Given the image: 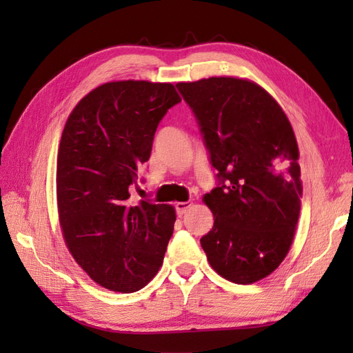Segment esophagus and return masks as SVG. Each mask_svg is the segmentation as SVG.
<instances>
[{"label": "esophagus", "mask_w": 353, "mask_h": 353, "mask_svg": "<svg viewBox=\"0 0 353 353\" xmlns=\"http://www.w3.org/2000/svg\"><path fill=\"white\" fill-rule=\"evenodd\" d=\"M191 206H193V203H191V201H178V203H175V210L178 213V216L185 215V213L191 209Z\"/></svg>", "instance_id": "34e87169"}]
</instances>
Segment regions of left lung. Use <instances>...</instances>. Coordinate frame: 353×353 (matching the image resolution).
<instances>
[{"label":"left lung","mask_w":353,"mask_h":353,"mask_svg":"<svg viewBox=\"0 0 353 353\" xmlns=\"http://www.w3.org/2000/svg\"><path fill=\"white\" fill-rule=\"evenodd\" d=\"M176 88L218 170V187L203 197L215 222L201 248L223 279L259 281L284 261L301 213L293 128L280 104L252 81L219 77Z\"/></svg>","instance_id":"obj_1"}]
</instances>
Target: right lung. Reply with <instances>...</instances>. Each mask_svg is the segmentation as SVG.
<instances>
[{
	"label": "right lung",
	"mask_w": 353,
	"mask_h": 353,
	"mask_svg": "<svg viewBox=\"0 0 353 353\" xmlns=\"http://www.w3.org/2000/svg\"><path fill=\"white\" fill-rule=\"evenodd\" d=\"M181 101L172 83L108 82L77 104L57 156L60 227L74 261L108 290L150 283L172 237L175 209L131 201L154 132Z\"/></svg>",
	"instance_id": "1"
}]
</instances>
